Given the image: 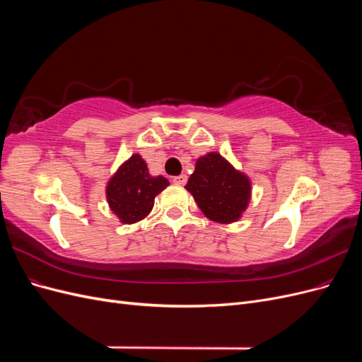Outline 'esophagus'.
Segmentation results:
<instances>
[{"label": "esophagus", "mask_w": 362, "mask_h": 362, "mask_svg": "<svg viewBox=\"0 0 362 362\" xmlns=\"http://www.w3.org/2000/svg\"><path fill=\"white\" fill-rule=\"evenodd\" d=\"M173 184H177V185H184L185 182H187V175H178V177H173Z\"/></svg>", "instance_id": "obj_1"}]
</instances>
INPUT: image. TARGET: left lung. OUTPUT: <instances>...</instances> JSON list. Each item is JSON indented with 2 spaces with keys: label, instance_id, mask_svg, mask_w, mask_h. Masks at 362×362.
<instances>
[{
  "label": "left lung",
  "instance_id": "obj_1",
  "mask_svg": "<svg viewBox=\"0 0 362 362\" xmlns=\"http://www.w3.org/2000/svg\"><path fill=\"white\" fill-rule=\"evenodd\" d=\"M187 189L201 211L214 222H235L249 202L250 182L217 152L198 158Z\"/></svg>",
  "mask_w": 362,
  "mask_h": 362
}]
</instances>
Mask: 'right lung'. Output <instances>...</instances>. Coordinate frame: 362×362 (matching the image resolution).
<instances>
[{
  "instance_id": "1",
  "label": "right lung",
  "mask_w": 362,
  "mask_h": 362,
  "mask_svg": "<svg viewBox=\"0 0 362 362\" xmlns=\"http://www.w3.org/2000/svg\"><path fill=\"white\" fill-rule=\"evenodd\" d=\"M169 185L164 177H151L146 163L133 156L119 168L107 185V201L124 223L141 221L154 206L156 196Z\"/></svg>"
}]
</instances>
